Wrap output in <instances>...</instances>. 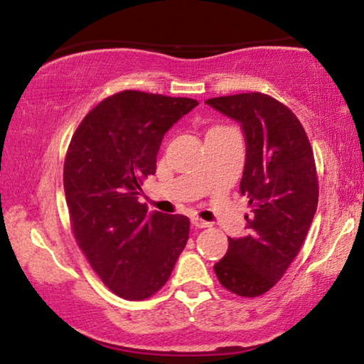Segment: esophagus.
Segmentation results:
<instances>
[{
	"label": "esophagus",
	"instance_id": "1",
	"mask_svg": "<svg viewBox=\"0 0 364 364\" xmlns=\"http://www.w3.org/2000/svg\"><path fill=\"white\" fill-rule=\"evenodd\" d=\"M192 225L196 227V228H208V227H212V223H208V222H205V220H202V218H192Z\"/></svg>",
	"mask_w": 364,
	"mask_h": 364
}]
</instances>
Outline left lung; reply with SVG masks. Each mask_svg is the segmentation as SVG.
Instances as JSON below:
<instances>
[{"label": "left lung", "instance_id": "left-lung-1", "mask_svg": "<svg viewBox=\"0 0 364 364\" xmlns=\"http://www.w3.org/2000/svg\"><path fill=\"white\" fill-rule=\"evenodd\" d=\"M240 122L247 157L240 182L252 215L248 233L228 238L213 270L238 296H260L298 255L318 207V176L311 144L298 117L272 96L243 92L205 101Z\"/></svg>", "mask_w": 364, "mask_h": 364}]
</instances>
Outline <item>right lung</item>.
<instances>
[{"mask_svg":"<svg viewBox=\"0 0 364 364\" xmlns=\"http://www.w3.org/2000/svg\"><path fill=\"white\" fill-rule=\"evenodd\" d=\"M196 106L191 97L121 91L92 107L69 142L63 182L71 230L104 285L126 300L161 290L187 245L191 220L149 213L137 196L156 173L164 134Z\"/></svg>","mask_w":364,"mask_h":364,"instance_id":"right-lung-1","label":"right lung"}]
</instances>
